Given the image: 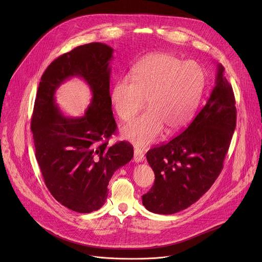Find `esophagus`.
<instances>
[{
    "label": "esophagus",
    "mask_w": 262,
    "mask_h": 262,
    "mask_svg": "<svg viewBox=\"0 0 262 262\" xmlns=\"http://www.w3.org/2000/svg\"><path fill=\"white\" fill-rule=\"evenodd\" d=\"M144 161V155L141 151V149L136 148L135 151H134V162L136 163H141Z\"/></svg>",
    "instance_id": "34e87169"
}]
</instances>
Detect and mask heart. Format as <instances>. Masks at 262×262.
<instances>
[{"label": "heart", "instance_id": "obj_1", "mask_svg": "<svg viewBox=\"0 0 262 262\" xmlns=\"http://www.w3.org/2000/svg\"><path fill=\"white\" fill-rule=\"evenodd\" d=\"M130 78L119 79L111 90L112 105L118 117L132 119L146 98L147 111L122 128L124 139L139 147L166 134L181 129L193 116L201 98L205 78L193 61L156 53L141 59L132 69Z\"/></svg>", "mask_w": 262, "mask_h": 262}]
</instances>
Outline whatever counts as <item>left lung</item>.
Returning <instances> with one entry per match:
<instances>
[{"mask_svg":"<svg viewBox=\"0 0 262 262\" xmlns=\"http://www.w3.org/2000/svg\"><path fill=\"white\" fill-rule=\"evenodd\" d=\"M236 125L231 85L216 64L214 87L201 111L182 133L146 155L155 184L142 196L147 210L172 214L198 201L223 169Z\"/></svg>","mask_w":262,"mask_h":262,"instance_id":"1","label":"left lung"}]
</instances>
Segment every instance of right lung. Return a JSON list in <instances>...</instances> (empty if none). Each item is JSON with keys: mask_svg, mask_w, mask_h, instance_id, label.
<instances>
[{"mask_svg": "<svg viewBox=\"0 0 262 262\" xmlns=\"http://www.w3.org/2000/svg\"><path fill=\"white\" fill-rule=\"evenodd\" d=\"M113 52L92 42L60 56L42 74L34 104L31 130L47 188L62 205L81 213L104 204L112 176L134 157L127 142L107 145L117 128L110 96ZM71 77L83 78L93 94L81 118L63 116L55 102V91Z\"/></svg>", "mask_w": 262, "mask_h": 262, "instance_id": "right-lung-1", "label": "right lung"}]
</instances>
